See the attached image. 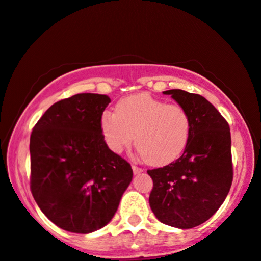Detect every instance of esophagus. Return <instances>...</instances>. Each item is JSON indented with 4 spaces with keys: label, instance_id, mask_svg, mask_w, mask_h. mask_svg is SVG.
I'll return each mask as SVG.
<instances>
[{
    "label": "esophagus",
    "instance_id": "34e87169",
    "mask_svg": "<svg viewBox=\"0 0 261 261\" xmlns=\"http://www.w3.org/2000/svg\"><path fill=\"white\" fill-rule=\"evenodd\" d=\"M133 171H134V174L136 175V174H140V172H142L143 169L139 168V166H136V165H133Z\"/></svg>",
    "mask_w": 261,
    "mask_h": 261
}]
</instances>
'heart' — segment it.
<instances>
[{
    "mask_svg": "<svg viewBox=\"0 0 261 261\" xmlns=\"http://www.w3.org/2000/svg\"><path fill=\"white\" fill-rule=\"evenodd\" d=\"M100 131L107 146L120 153L134 142L149 165L174 162L186 148L191 119L186 109L148 93L125 97L115 106V114L103 113Z\"/></svg>",
    "mask_w": 261,
    "mask_h": 261,
    "instance_id": "b5f03b06",
    "label": "heart"
}]
</instances>
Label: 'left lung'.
<instances>
[{"instance_id": "obj_1", "label": "left lung", "mask_w": 261, "mask_h": 261, "mask_svg": "<svg viewBox=\"0 0 261 261\" xmlns=\"http://www.w3.org/2000/svg\"><path fill=\"white\" fill-rule=\"evenodd\" d=\"M191 119L187 146L177 161L148 170L153 180L149 205L155 218L172 227H196L215 214L233 178L227 121L203 96L184 90L164 91Z\"/></svg>"}]
</instances>
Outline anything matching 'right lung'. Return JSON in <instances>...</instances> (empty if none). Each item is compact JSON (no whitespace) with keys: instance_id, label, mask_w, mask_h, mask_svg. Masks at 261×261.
Masks as SVG:
<instances>
[{"instance_id":"obj_1","label":"right lung","mask_w":261,"mask_h":261,"mask_svg":"<svg viewBox=\"0 0 261 261\" xmlns=\"http://www.w3.org/2000/svg\"><path fill=\"white\" fill-rule=\"evenodd\" d=\"M111 98L77 93L49 107L30 136V190L63 230L91 233L117 212L131 165L107 146L100 118Z\"/></svg>"}]
</instances>
